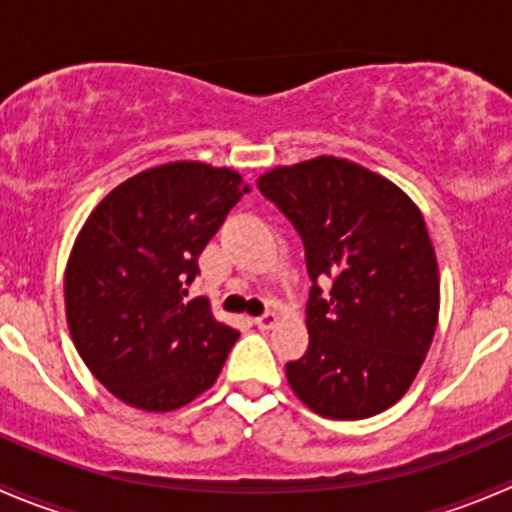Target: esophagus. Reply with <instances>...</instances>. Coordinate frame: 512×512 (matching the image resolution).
Segmentation results:
<instances>
[{
    "mask_svg": "<svg viewBox=\"0 0 512 512\" xmlns=\"http://www.w3.org/2000/svg\"><path fill=\"white\" fill-rule=\"evenodd\" d=\"M257 329H262V332H267V329H272L277 324V314L275 312H265L262 317L255 319Z\"/></svg>",
    "mask_w": 512,
    "mask_h": 512,
    "instance_id": "esophagus-1",
    "label": "esophagus"
}]
</instances>
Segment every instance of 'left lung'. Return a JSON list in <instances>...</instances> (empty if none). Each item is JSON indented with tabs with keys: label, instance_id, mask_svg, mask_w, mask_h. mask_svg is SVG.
<instances>
[{
	"label": "left lung",
	"instance_id": "obj_1",
	"mask_svg": "<svg viewBox=\"0 0 512 512\" xmlns=\"http://www.w3.org/2000/svg\"><path fill=\"white\" fill-rule=\"evenodd\" d=\"M257 188L304 242L309 347L287 381L314 414L369 418L416 379L438 324L436 252L414 200L344 158L260 175ZM319 281H332L322 295Z\"/></svg>",
	"mask_w": 512,
	"mask_h": 512
}]
</instances>
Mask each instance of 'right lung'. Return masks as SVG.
<instances>
[{
	"label": "right lung",
	"instance_id": "add662e5",
	"mask_svg": "<svg viewBox=\"0 0 512 512\" xmlns=\"http://www.w3.org/2000/svg\"><path fill=\"white\" fill-rule=\"evenodd\" d=\"M245 193L235 170L178 160L113 188L81 227L64 277L66 322L91 374L128 406L180 409L218 379L240 334L208 299H188V287Z\"/></svg>",
	"mask_w": 512,
	"mask_h": 512
}]
</instances>
